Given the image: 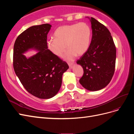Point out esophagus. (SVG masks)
I'll return each instance as SVG.
<instances>
[{
    "mask_svg": "<svg viewBox=\"0 0 134 134\" xmlns=\"http://www.w3.org/2000/svg\"><path fill=\"white\" fill-rule=\"evenodd\" d=\"M68 64H69V68L70 69H71L72 68V66H73V65H74V64L72 63H69Z\"/></svg>",
    "mask_w": 134,
    "mask_h": 134,
    "instance_id": "esophagus-1",
    "label": "esophagus"
}]
</instances>
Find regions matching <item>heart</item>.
I'll list each match as a JSON object with an SVG mask.
<instances>
[{"label": "heart", "instance_id": "heart-1", "mask_svg": "<svg viewBox=\"0 0 134 134\" xmlns=\"http://www.w3.org/2000/svg\"><path fill=\"white\" fill-rule=\"evenodd\" d=\"M91 29L87 23L80 22L60 26L56 30L54 38L47 41V46L52 54L67 61H72L77 54L83 55L90 46ZM67 46L66 47V46Z\"/></svg>", "mask_w": 134, "mask_h": 134}]
</instances>
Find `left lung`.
Returning <instances> with one entry per match:
<instances>
[{
	"label": "left lung",
	"mask_w": 134,
	"mask_h": 134,
	"mask_svg": "<svg viewBox=\"0 0 134 134\" xmlns=\"http://www.w3.org/2000/svg\"><path fill=\"white\" fill-rule=\"evenodd\" d=\"M91 22V42L76 63L84 70L80 83L88 91H96L106 87L112 78L115 70L116 49L107 28L93 17Z\"/></svg>",
	"instance_id": "left-lung-1"
}]
</instances>
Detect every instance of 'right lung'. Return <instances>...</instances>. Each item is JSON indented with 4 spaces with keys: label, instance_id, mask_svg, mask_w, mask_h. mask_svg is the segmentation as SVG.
I'll return each instance as SVG.
<instances>
[{
    "label": "right lung",
    "instance_id": "1",
    "mask_svg": "<svg viewBox=\"0 0 134 134\" xmlns=\"http://www.w3.org/2000/svg\"><path fill=\"white\" fill-rule=\"evenodd\" d=\"M50 24L32 26L16 39L13 48V68L26 90L41 99H48L59 92L62 75L69 68L68 64L48 49L47 37ZM30 48L39 52L29 59L22 54Z\"/></svg>",
    "mask_w": 134,
    "mask_h": 134
}]
</instances>
